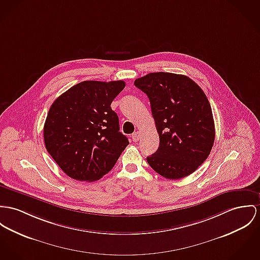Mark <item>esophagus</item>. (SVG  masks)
I'll use <instances>...</instances> for the list:
<instances>
[{"label":"esophagus","mask_w":260,"mask_h":260,"mask_svg":"<svg viewBox=\"0 0 260 260\" xmlns=\"http://www.w3.org/2000/svg\"><path fill=\"white\" fill-rule=\"evenodd\" d=\"M140 138V132H136L135 134H133V136H132V140L134 142H137V141H139Z\"/></svg>","instance_id":"obj_1"}]
</instances>
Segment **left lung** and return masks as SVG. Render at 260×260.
Masks as SVG:
<instances>
[{"label":"left lung","instance_id":"obj_1","mask_svg":"<svg viewBox=\"0 0 260 260\" xmlns=\"http://www.w3.org/2000/svg\"><path fill=\"white\" fill-rule=\"evenodd\" d=\"M150 102L159 136L158 149L146 159L167 179L192 174L208 158L215 140L209 100L189 77L168 72L149 73L135 81Z\"/></svg>","mask_w":260,"mask_h":260}]
</instances>
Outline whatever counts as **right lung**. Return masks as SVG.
I'll list each match as a JSON object with an SVG mask.
<instances>
[{
  "mask_svg": "<svg viewBox=\"0 0 260 260\" xmlns=\"http://www.w3.org/2000/svg\"><path fill=\"white\" fill-rule=\"evenodd\" d=\"M124 86L121 80L83 81L51 105L43 127L44 144L69 177L100 179L129 143L119 132V117L111 108Z\"/></svg>",
  "mask_w": 260,
  "mask_h": 260,
  "instance_id": "right-lung-1",
  "label": "right lung"
}]
</instances>
